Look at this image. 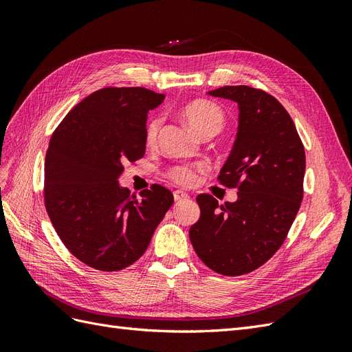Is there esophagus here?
Masks as SVG:
<instances>
[{
    "instance_id": "34e87169",
    "label": "esophagus",
    "mask_w": 352,
    "mask_h": 352,
    "mask_svg": "<svg viewBox=\"0 0 352 352\" xmlns=\"http://www.w3.org/2000/svg\"><path fill=\"white\" fill-rule=\"evenodd\" d=\"M175 201L176 202H180V201H188L189 199V195L186 192H184V190H175Z\"/></svg>"
}]
</instances>
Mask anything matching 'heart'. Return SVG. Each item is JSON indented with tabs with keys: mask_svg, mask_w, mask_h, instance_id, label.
Wrapping results in <instances>:
<instances>
[{
	"mask_svg": "<svg viewBox=\"0 0 352 352\" xmlns=\"http://www.w3.org/2000/svg\"><path fill=\"white\" fill-rule=\"evenodd\" d=\"M182 116L185 122L192 127V129L199 135L204 136L207 133H219L223 126H225V113L221 111L217 104L208 100H195L186 104ZM162 127V119L154 117L146 124L145 129V142L146 145H153L157 141V136ZM206 170L204 166H177L170 170V177L180 185H192L197 182L198 175Z\"/></svg>",
	"mask_w": 352,
	"mask_h": 352,
	"instance_id": "1",
	"label": "heart"
}]
</instances>
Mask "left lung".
<instances>
[{
	"mask_svg": "<svg viewBox=\"0 0 352 352\" xmlns=\"http://www.w3.org/2000/svg\"><path fill=\"white\" fill-rule=\"evenodd\" d=\"M239 107L235 144L219 180L238 188V199L220 206L197 197L199 220L189 239L216 273L239 276L258 269L280 248L304 195L305 151L283 105L261 89L239 85L208 92Z\"/></svg>",
	"mask_w": 352,
	"mask_h": 352,
	"instance_id": "8db88e82",
	"label": "left lung"
}]
</instances>
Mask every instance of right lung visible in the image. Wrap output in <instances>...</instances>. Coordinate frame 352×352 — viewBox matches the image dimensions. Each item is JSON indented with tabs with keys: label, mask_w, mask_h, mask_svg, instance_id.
Listing matches in <instances>:
<instances>
[{
	"label": "right lung",
	"mask_w": 352,
	"mask_h": 352,
	"mask_svg": "<svg viewBox=\"0 0 352 352\" xmlns=\"http://www.w3.org/2000/svg\"><path fill=\"white\" fill-rule=\"evenodd\" d=\"M164 94L102 88L80 101L52 133L45 157L44 199L66 248L101 272L133 264L173 204L162 185L141 192L122 188L126 162L145 154L146 113Z\"/></svg>",
	"instance_id": "obj_1"
}]
</instances>
